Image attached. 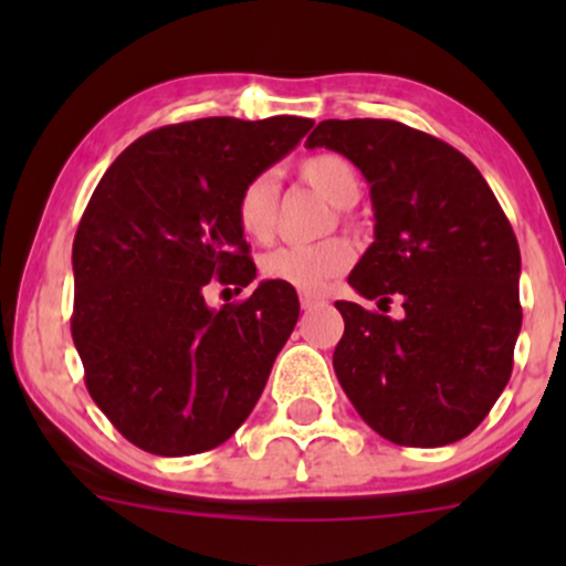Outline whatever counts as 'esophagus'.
<instances>
[{
	"mask_svg": "<svg viewBox=\"0 0 566 566\" xmlns=\"http://www.w3.org/2000/svg\"><path fill=\"white\" fill-rule=\"evenodd\" d=\"M324 297L322 295H314V292H301V305L305 311L316 308V305H322Z\"/></svg>",
	"mask_w": 566,
	"mask_h": 566,
	"instance_id": "esophagus-1",
	"label": "esophagus"
}]
</instances>
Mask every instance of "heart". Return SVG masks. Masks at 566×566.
Returning a JSON list of instances; mask_svg holds the SVG:
<instances>
[{
	"label": "heart",
	"mask_w": 566,
	"mask_h": 566,
	"mask_svg": "<svg viewBox=\"0 0 566 566\" xmlns=\"http://www.w3.org/2000/svg\"><path fill=\"white\" fill-rule=\"evenodd\" d=\"M303 184L319 191L340 210L354 207L361 197V178L346 157L337 154H314L297 165ZM276 180L271 175H255L247 180L237 197V226L252 242H265L274 231L276 218ZM354 261V247L348 239L333 237L316 244H284L265 252L261 271L271 282L290 284L297 292H319L340 276Z\"/></svg>",
	"instance_id": "obj_1"
}]
</instances>
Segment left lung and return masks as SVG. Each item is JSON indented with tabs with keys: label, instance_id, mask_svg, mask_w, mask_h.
Masks as SVG:
<instances>
[{
	"label": "left lung",
	"instance_id": "left-lung-1",
	"mask_svg": "<svg viewBox=\"0 0 566 566\" xmlns=\"http://www.w3.org/2000/svg\"><path fill=\"white\" fill-rule=\"evenodd\" d=\"M305 146L333 148L369 184L375 242L348 284L380 311L337 301L333 354L361 420L401 447L460 441L490 415L522 329L518 255L503 207L450 143L391 119H324Z\"/></svg>",
	"mask_w": 566,
	"mask_h": 566
}]
</instances>
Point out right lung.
Returning a JSON list of instances; mask_svg holds the SVG:
<instances>
[{"label":"right lung","mask_w":566,"mask_h":566,"mask_svg":"<svg viewBox=\"0 0 566 566\" xmlns=\"http://www.w3.org/2000/svg\"><path fill=\"white\" fill-rule=\"evenodd\" d=\"M311 127L207 116L151 129L90 197L71 252V337L93 401L140 450H212L261 399L301 314L297 292L269 279L216 311L205 290L255 279L237 197Z\"/></svg>","instance_id":"add662e5"}]
</instances>
